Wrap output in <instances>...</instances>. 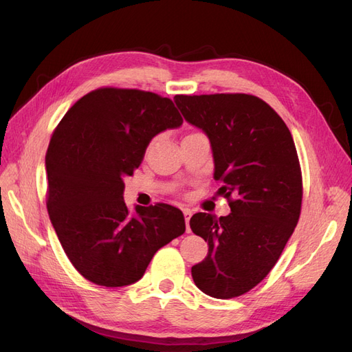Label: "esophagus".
<instances>
[{
	"instance_id": "obj_1",
	"label": "esophagus",
	"mask_w": 352,
	"mask_h": 352,
	"mask_svg": "<svg viewBox=\"0 0 352 352\" xmlns=\"http://www.w3.org/2000/svg\"><path fill=\"white\" fill-rule=\"evenodd\" d=\"M184 216H185V221H186V232L189 233V232H190V228H189V220H190V216H192V212H190L189 210H185V211H184Z\"/></svg>"
}]
</instances>
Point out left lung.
<instances>
[{"label": "left lung", "instance_id": "8db88e82", "mask_svg": "<svg viewBox=\"0 0 352 352\" xmlns=\"http://www.w3.org/2000/svg\"><path fill=\"white\" fill-rule=\"evenodd\" d=\"M185 120L204 131L219 194L230 214L197 212L190 229L208 242L192 267L199 289L220 300L247 294L270 273L301 214L302 175L282 117L250 94L176 95Z\"/></svg>", "mask_w": 352, "mask_h": 352}]
</instances>
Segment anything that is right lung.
<instances>
[{
	"instance_id": "add662e5",
	"label": "right lung",
	"mask_w": 352,
	"mask_h": 352,
	"mask_svg": "<svg viewBox=\"0 0 352 352\" xmlns=\"http://www.w3.org/2000/svg\"><path fill=\"white\" fill-rule=\"evenodd\" d=\"M184 119L162 95L105 87L74 102L52 132L45 157L47 208L67 258L85 279L119 287L140 280L154 254L184 235L179 208L157 202L127 210L124 176L153 138Z\"/></svg>"
}]
</instances>
